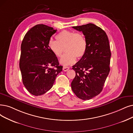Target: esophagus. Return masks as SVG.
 Wrapping results in <instances>:
<instances>
[{
	"instance_id": "esophagus-1",
	"label": "esophagus",
	"mask_w": 133,
	"mask_h": 133,
	"mask_svg": "<svg viewBox=\"0 0 133 133\" xmlns=\"http://www.w3.org/2000/svg\"><path fill=\"white\" fill-rule=\"evenodd\" d=\"M69 67H68V66H63V70L64 71H68L69 69Z\"/></svg>"
}]
</instances>
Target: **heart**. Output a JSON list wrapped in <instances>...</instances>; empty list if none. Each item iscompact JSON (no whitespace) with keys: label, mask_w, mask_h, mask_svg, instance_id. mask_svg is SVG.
Returning a JSON list of instances; mask_svg holds the SVG:
<instances>
[{"label":"heart","mask_w":133,"mask_h":133,"mask_svg":"<svg viewBox=\"0 0 133 133\" xmlns=\"http://www.w3.org/2000/svg\"><path fill=\"white\" fill-rule=\"evenodd\" d=\"M56 40L50 39L48 46L50 51L57 57H61L65 48L66 54L60 60L62 65L66 66L75 63L77 57L82 58L87 52L88 44L84 35L74 31L63 30L56 36Z\"/></svg>","instance_id":"heart-1"}]
</instances>
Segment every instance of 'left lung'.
I'll use <instances>...</instances> for the list:
<instances>
[{
  "instance_id": "1",
  "label": "left lung",
  "mask_w": 133,
  "mask_h": 133,
  "mask_svg": "<svg viewBox=\"0 0 133 133\" xmlns=\"http://www.w3.org/2000/svg\"><path fill=\"white\" fill-rule=\"evenodd\" d=\"M72 28L83 33L88 47L85 55L72 66L76 76L71 82V88L78 98L89 100L102 91L109 74V41L105 31L93 23Z\"/></svg>"
}]
</instances>
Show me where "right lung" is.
<instances>
[{
    "label": "right lung",
    "mask_w": 133,
    "mask_h": 133,
    "mask_svg": "<svg viewBox=\"0 0 133 133\" xmlns=\"http://www.w3.org/2000/svg\"><path fill=\"white\" fill-rule=\"evenodd\" d=\"M56 31L46 25L37 24L25 34L21 44L19 68L23 83L35 96L49 91L62 71L63 66L48 46Z\"/></svg>",
    "instance_id": "right-lung-1"
}]
</instances>
